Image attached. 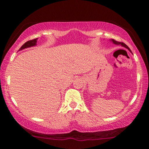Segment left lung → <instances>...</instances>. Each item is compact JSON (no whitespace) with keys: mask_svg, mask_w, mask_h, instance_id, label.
I'll use <instances>...</instances> for the list:
<instances>
[{"mask_svg":"<svg viewBox=\"0 0 149 149\" xmlns=\"http://www.w3.org/2000/svg\"><path fill=\"white\" fill-rule=\"evenodd\" d=\"M112 42H113L114 44H116V45H121V46H123V47H125L126 49H127L128 50L130 51V52H131V50H130V49L128 47V46H127L124 43V42H118V41H117V40H114V39H111V40Z\"/></svg>","mask_w":149,"mask_h":149,"instance_id":"8db88e82","label":"left lung"}]
</instances>
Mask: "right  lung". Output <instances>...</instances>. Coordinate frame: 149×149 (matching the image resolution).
I'll list each match as a JSON object with an SVG mask.
<instances>
[{"label":"right lung","instance_id":"right-lung-1","mask_svg":"<svg viewBox=\"0 0 149 149\" xmlns=\"http://www.w3.org/2000/svg\"><path fill=\"white\" fill-rule=\"evenodd\" d=\"M37 38H34L33 40H28L26 42H25L23 45L21 47V48L19 49V50H22L24 49H26V48H28V47H33V46H35L36 45V42H37Z\"/></svg>","mask_w":149,"mask_h":149}]
</instances>
